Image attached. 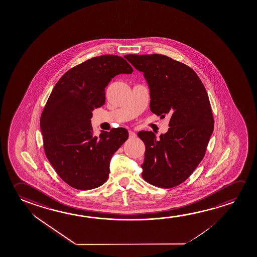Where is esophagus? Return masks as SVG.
I'll use <instances>...</instances> for the list:
<instances>
[{
    "label": "esophagus",
    "instance_id": "1",
    "mask_svg": "<svg viewBox=\"0 0 257 257\" xmlns=\"http://www.w3.org/2000/svg\"><path fill=\"white\" fill-rule=\"evenodd\" d=\"M129 137H130L131 139L135 138V137H136V135H135L134 132H132V131H129Z\"/></svg>",
    "mask_w": 257,
    "mask_h": 257
}]
</instances>
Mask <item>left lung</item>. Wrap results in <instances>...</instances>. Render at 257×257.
<instances>
[{"mask_svg": "<svg viewBox=\"0 0 257 257\" xmlns=\"http://www.w3.org/2000/svg\"><path fill=\"white\" fill-rule=\"evenodd\" d=\"M124 58L143 72L150 91V110L165 118L169 129L160 139L140 132L146 150L143 178L151 185L170 189L182 184L205 157L213 131V113L205 86L192 68L162 54Z\"/></svg>", "mask_w": 257, "mask_h": 257, "instance_id": "obj_1", "label": "left lung"}]
</instances>
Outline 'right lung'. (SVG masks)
I'll use <instances>...</instances> for the list:
<instances>
[{
	"instance_id": "1",
	"label": "right lung",
	"mask_w": 257,
	"mask_h": 257,
	"mask_svg": "<svg viewBox=\"0 0 257 257\" xmlns=\"http://www.w3.org/2000/svg\"><path fill=\"white\" fill-rule=\"evenodd\" d=\"M133 72L122 57H94L66 72L49 96L40 119L44 153L72 188L92 190L107 182L111 158L128 139V131L114 128L96 136L92 110L105 104L113 77Z\"/></svg>"
}]
</instances>
